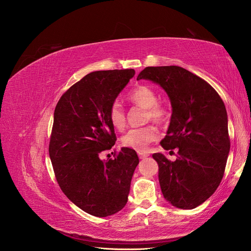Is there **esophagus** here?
Here are the masks:
<instances>
[{
  "instance_id": "esophagus-1",
  "label": "esophagus",
  "mask_w": 251,
  "mask_h": 251,
  "mask_svg": "<svg viewBox=\"0 0 251 251\" xmlns=\"http://www.w3.org/2000/svg\"><path fill=\"white\" fill-rule=\"evenodd\" d=\"M138 156H139V158H140V159H144V158L149 157V156H150V154H149V153H143V151H139V153H138Z\"/></svg>"
}]
</instances>
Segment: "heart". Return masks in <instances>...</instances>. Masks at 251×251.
I'll use <instances>...</instances> for the list:
<instances>
[{
  "label": "heart",
  "mask_w": 251,
  "mask_h": 251,
  "mask_svg": "<svg viewBox=\"0 0 251 251\" xmlns=\"http://www.w3.org/2000/svg\"><path fill=\"white\" fill-rule=\"evenodd\" d=\"M127 100L131 102L146 109L144 118L146 121L151 120L156 124H164L170 116L169 105L164 101L157 100V91L147 85H139L134 88L127 95ZM108 117L111 125L118 131H123L126 125V112L117 102H113L108 112ZM158 138L157 128L154 126H146L135 127L128 131L121 138L124 147L136 151H146L151 142Z\"/></svg>",
  "instance_id": "heart-1"
}]
</instances>
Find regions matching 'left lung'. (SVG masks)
I'll use <instances>...</instances> for the list:
<instances>
[{"mask_svg": "<svg viewBox=\"0 0 251 251\" xmlns=\"http://www.w3.org/2000/svg\"><path fill=\"white\" fill-rule=\"evenodd\" d=\"M138 79L159 83L170 97L171 124L160 144L177 149L178 156L176 161L161 153L153 158L164 198L193 209L216 192L224 176L230 149L225 104L207 81L178 66L147 67Z\"/></svg>", "mask_w": 251, "mask_h": 251, "instance_id": "8db88e82", "label": "left lung"}]
</instances>
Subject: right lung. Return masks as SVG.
<instances>
[{
  "label": "right lung",
  "instance_id": "right-lung-1",
  "mask_svg": "<svg viewBox=\"0 0 251 251\" xmlns=\"http://www.w3.org/2000/svg\"><path fill=\"white\" fill-rule=\"evenodd\" d=\"M134 74V69L89 73L66 91L54 110L49 156L56 181L68 199L95 217L125 207L139 163L130 148L107 161L100 158L117 139L108 117L110 105Z\"/></svg>",
  "mask_w": 251,
  "mask_h": 251
}]
</instances>
